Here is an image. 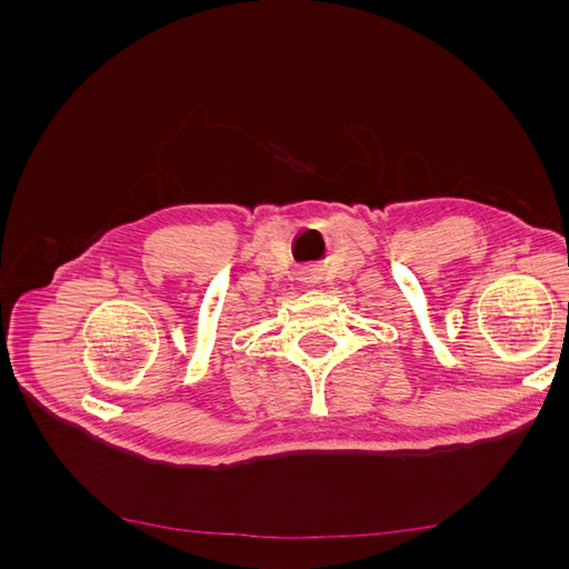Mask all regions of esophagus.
Segmentation results:
<instances>
[{"label":"esophagus","mask_w":569,"mask_h":569,"mask_svg":"<svg viewBox=\"0 0 569 569\" xmlns=\"http://www.w3.org/2000/svg\"><path fill=\"white\" fill-rule=\"evenodd\" d=\"M303 280H308V278H303Z\"/></svg>","instance_id":"1"}]
</instances>
